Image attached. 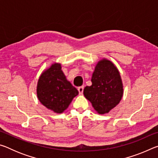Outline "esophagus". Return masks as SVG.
<instances>
[{
  "mask_svg": "<svg viewBox=\"0 0 158 158\" xmlns=\"http://www.w3.org/2000/svg\"><path fill=\"white\" fill-rule=\"evenodd\" d=\"M84 86H80L78 88V91L79 93V94H82L83 91H84Z\"/></svg>",
  "mask_w": 158,
  "mask_h": 158,
  "instance_id": "34e87169",
  "label": "esophagus"
}]
</instances>
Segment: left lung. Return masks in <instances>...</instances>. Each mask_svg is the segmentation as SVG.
I'll return each mask as SVG.
<instances>
[{
	"mask_svg": "<svg viewBox=\"0 0 158 158\" xmlns=\"http://www.w3.org/2000/svg\"><path fill=\"white\" fill-rule=\"evenodd\" d=\"M92 85L85 87L84 95L99 114H104L121 101L123 89L120 73L111 61L98 62L91 78Z\"/></svg>",
	"mask_w": 158,
	"mask_h": 158,
	"instance_id": "obj_1",
	"label": "left lung"
}]
</instances>
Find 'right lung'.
Returning a JSON list of instances; mask_svg holds the SVG:
<instances>
[{"mask_svg": "<svg viewBox=\"0 0 158 158\" xmlns=\"http://www.w3.org/2000/svg\"><path fill=\"white\" fill-rule=\"evenodd\" d=\"M78 90L66 79L60 64H53L44 71L37 83L39 100L47 109L60 114L68 107Z\"/></svg>", "mask_w": 158, "mask_h": 158, "instance_id": "add662e5", "label": "right lung"}]
</instances>
